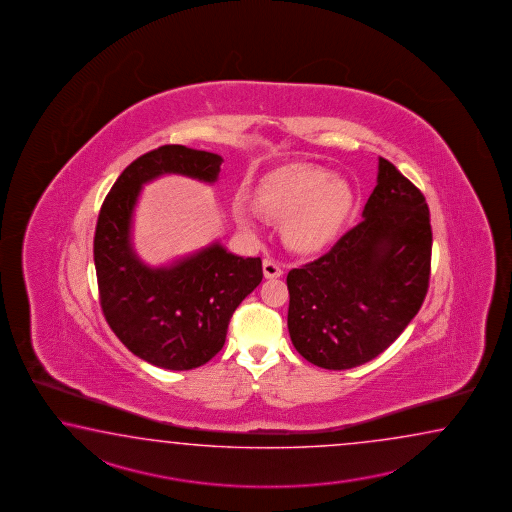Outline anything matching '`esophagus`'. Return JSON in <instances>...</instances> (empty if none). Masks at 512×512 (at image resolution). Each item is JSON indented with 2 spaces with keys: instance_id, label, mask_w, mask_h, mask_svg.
Masks as SVG:
<instances>
[{
  "instance_id": "34e87169",
  "label": "esophagus",
  "mask_w": 512,
  "mask_h": 512,
  "mask_svg": "<svg viewBox=\"0 0 512 512\" xmlns=\"http://www.w3.org/2000/svg\"><path fill=\"white\" fill-rule=\"evenodd\" d=\"M263 274H265V278H280L283 274V267L280 261L271 260V258H267V260H263Z\"/></svg>"
}]
</instances>
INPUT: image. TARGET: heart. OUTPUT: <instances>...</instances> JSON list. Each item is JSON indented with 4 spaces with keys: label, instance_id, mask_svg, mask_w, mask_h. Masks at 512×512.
Segmentation results:
<instances>
[{
    "label": "heart",
    "instance_id": "obj_1",
    "mask_svg": "<svg viewBox=\"0 0 512 512\" xmlns=\"http://www.w3.org/2000/svg\"><path fill=\"white\" fill-rule=\"evenodd\" d=\"M353 205L348 183L315 164H289L263 179L256 207L269 218L285 219V241L300 252L324 249L337 236ZM241 227H252L249 208H234Z\"/></svg>",
    "mask_w": 512,
    "mask_h": 512
}]
</instances>
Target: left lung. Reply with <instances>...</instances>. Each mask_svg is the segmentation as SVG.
<instances>
[{"mask_svg":"<svg viewBox=\"0 0 512 512\" xmlns=\"http://www.w3.org/2000/svg\"><path fill=\"white\" fill-rule=\"evenodd\" d=\"M362 221L318 260L287 274V327L296 351L349 370L390 348L428 291L432 227L421 190L379 157Z\"/></svg>","mask_w":512,"mask_h":512,"instance_id":"8db88e82","label":"left lung"}]
</instances>
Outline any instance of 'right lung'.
Segmentation results:
<instances>
[{"mask_svg":"<svg viewBox=\"0 0 512 512\" xmlns=\"http://www.w3.org/2000/svg\"><path fill=\"white\" fill-rule=\"evenodd\" d=\"M223 157L166 144L119 175L98 214L93 254L102 313L120 342L164 370H194L223 348L230 318L263 278L260 258L219 241L166 267L142 263L131 223L142 185L166 174L216 183Z\"/></svg>","mask_w":512,"mask_h":512,"instance_id":"obj_1","label":"right lung"}]
</instances>
